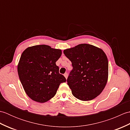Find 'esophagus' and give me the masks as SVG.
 Listing matches in <instances>:
<instances>
[{
	"label": "esophagus",
	"instance_id": "1",
	"mask_svg": "<svg viewBox=\"0 0 130 130\" xmlns=\"http://www.w3.org/2000/svg\"><path fill=\"white\" fill-rule=\"evenodd\" d=\"M63 75H64V76L65 77V78L67 79V78H68V73H65L64 74H63Z\"/></svg>",
	"mask_w": 130,
	"mask_h": 130
}]
</instances>
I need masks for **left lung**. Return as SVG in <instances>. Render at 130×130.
Wrapping results in <instances>:
<instances>
[{
	"mask_svg": "<svg viewBox=\"0 0 130 130\" xmlns=\"http://www.w3.org/2000/svg\"><path fill=\"white\" fill-rule=\"evenodd\" d=\"M72 62L68 84L73 95L83 101L92 100L102 93L108 78L107 55L100 48L87 43L63 50Z\"/></svg>",
	"mask_w": 130,
	"mask_h": 130,
	"instance_id": "left-lung-1",
	"label": "left lung"
}]
</instances>
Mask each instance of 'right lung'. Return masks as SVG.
Here are the masks:
<instances>
[{
  "mask_svg": "<svg viewBox=\"0 0 130 130\" xmlns=\"http://www.w3.org/2000/svg\"><path fill=\"white\" fill-rule=\"evenodd\" d=\"M61 54V50L45 45L29 47L22 52L17 67L18 76L33 101L47 102L56 94L60 84L67 81L56 65Z\"/></svg>",
  "mask_w": 130,
  "mask_h": 130,
  "instance_id": "obj_1",
  "label": "right lung"
}]
</instances>
